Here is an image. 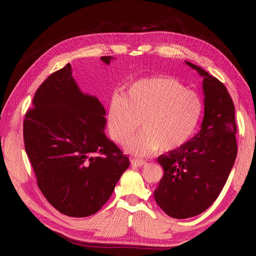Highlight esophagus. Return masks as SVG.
<instances>
[{
	"label": "esophagus",
	"mask_w": 256,
	"mask_h": 256,
	"mask_svg": "<svg viewBox=\"0 0 256 256\" xmlns=\"http://www.w3.org/2000/svg\"><path fill=\"white\" fill-rule=\"evenodd\" d=\"M131 164H132V166H135V167H143V166L148 165V162H146L145 160H132Z\"/></svg>",
	"instance_id": "obj_1"
}]
</instances>
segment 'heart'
Returning a JSON list of instances; mask_svg holds the SVG:
<instances>
[{
  "label": "heart",
  "instance_id": "b5f03b06",
  "mask_svg": "<svg viewBox=\"0 0 256 256\" xmlns=\"http://www.w3.org/2000/svg\"><path fill=\"white\" fill-rule=\"evenodd\" d=\"M204 104L200 96L170 77L135 81L124 96L114 94L106 112L108 132L113 142L124 144L142 126L143 131L126 144L128 153L146 156L182 148L197 131Z\"/></svg>",
  "mask_w": 256,
  "mask_h": 256
}]
</instances>
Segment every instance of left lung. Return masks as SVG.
Here are the masks:
<instances>
[{
    "label": "left lung",
    "mask_w": 256,
    "mask_h": 256,
    "mask_svg": "<svg viewBox=\"0 0 256 256\" xmlns=\"http://www.w3.org/2000/svg\"><path fill=\"white\" fill-rule=\"evenodd\" d=\"M204 77V116L200 131L176 152L157 162L164 176L154 198L172 218L187 219L202 214L218 198L238 154L234 104L224 84L196 64Z\"/></svg>",
    "instance_id": "8db88e82"
}]
</instances>
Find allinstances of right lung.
Wrapping results in <instances>:
<instances>
[{"mask_svg": "<svg viewBox=\"0 0 256 256\" xmlns=\"http://www.w3.org/2000/svg\"><path fill=\"white\" fill-rule=\"evenodd\" d=\"M101 60L110 64L113 57ZM106 110L84 94L67 64L37 89L24 120V143L37 184L54 208L84 218L104 204L130 166L106 138Z\"/></svg>", "mask_w": 256, "mask_h": 256, "instance_id": "obj_1", "label": "right lung"}]
</instances>
